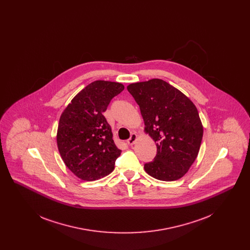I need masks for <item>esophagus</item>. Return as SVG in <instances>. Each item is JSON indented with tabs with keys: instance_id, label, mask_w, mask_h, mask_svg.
I'll return each instance as SVG.
<instances>
[{
	"instance_id": "esophagus-1",
	"label": "esophagus",
	"mask_w": 250,
	"mask_h": 250,
	"mask_svg": "<svg viewBox=\"0 0 250 250\" xmlns=\"http://www.w3.org/2000/svg\"><path fill=\"white\" fill-rule=\"evenodd\" d=\"M137 139H138V135L136 133H132L130 138L127 140V143L129 145H133V144H135V143L137 142Z\"/></svg>"
}]
</instances>
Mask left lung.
I'll list each match as a JSON object with an SVG mask.
<instances>
[{
    "label": "left lung",
    "mask_w": 250,
    "mask_h": 250,
    "mask_svg": "<svg viewBox=\"0 0 250 250\" xmlns=\"http://www.w3.org/2000/svg\"><path fill=\"white\" fill-rule=\"evenodd\" d=\"M127 90L144 120L145 131L156 143V155L145 171L160 181L183 177L197 158L203 127L190 99L166 82L153 79L132 83Z\"/></svg>",
    "instance_id": "8db88e82"
}]
</instances>
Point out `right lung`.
Instances as JSON below:
<instances>
[{
	"label": "right lung",
	"mask_w": 250,
	"mask_h": 250,
	"mask_svg": "<svg viewBox=\"0 0 250 250\" xmlns=\"http://www.w3.org/2000/svg\"><path fill=\"white\" fill-rule=\"evenodd\" d=\"M124 89L119 83L95 81L76 95L61 115L57 131L60 155L82 180L103 178L114 169L122 151L115 145L103 113Z\"/></svg>",
	"instance_id": "right-lung-1"
}]
</instances>
